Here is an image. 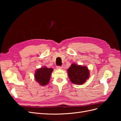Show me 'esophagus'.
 Listing matches in <instances>:
<instances>
[{
    "label": "esophagus",
    "mask_w": 121,
    "mask_h": 121,
    "mask_svg": "<svg viewBox=\"0 0 121 121\" xmlns=\"http://www.w3.org/2000/svg\"><path fill=\"white\" fill-rule=\"evenodd\" d=\"M62 68H63V67L62 66H57L56 67V68L57 69H62Z\"/></svg>",
    "instance_id": "esophagus-1"
}]
</instances>
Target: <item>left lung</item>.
<instances>
[{
	"instance_id": "left-lung-1",
	"label": "left lung",
	"mask_w": 121,
	"mask_h": 121,
	"mask_svg": "<svg viewBox=\"0 0 121 121\" xmlns=\"http://www.w3.org/2000/svg\"><path fill=\"white\" fill-rule=\"evenodd\" d=\"M69 77L72 83L82 85L89 78V71L86 67L73 64L68 69Z\"/></svg>"
}]
</instances>
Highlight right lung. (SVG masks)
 <instances>
[{
    "label": "right lung",
    "mask_w": 121,
    "mask_h": 121,
    "mask_svg": "<svg viewBox=\"0 0 121 121\" xmlns=\"http://www.w3.org/2000/svg\"><path fill=\"white\" fill-rule=\"evenodd\" d=\"M53 69H49L46 67L38 69L34 75L36 81L41 86L46 85L49 81L50 75Z\"/></svg>",
    "instance_id": "1"
}]
</instances>
